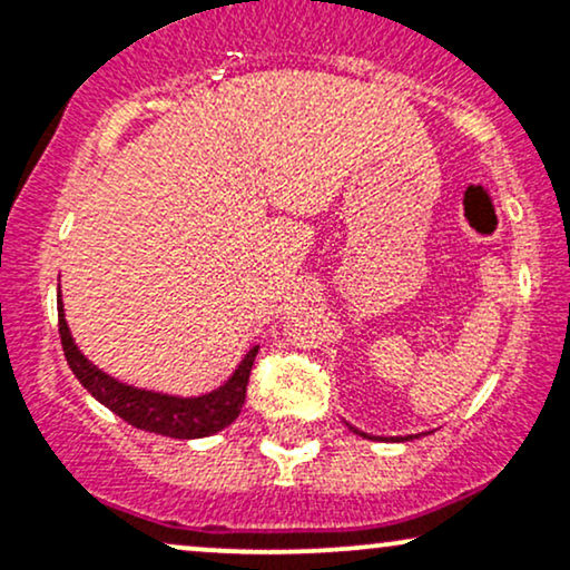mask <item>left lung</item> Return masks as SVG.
Instances as JSON below:
<instances>
[{
    "mask_svg": "<svg viewBox=\"0 0 570 570\" xmlns=\"http://www.w3.org/2000/svg\"><path fill=\"white\" fill-rule=\"evenodd\" d=\"M407 440H410V436H407Z\"/></svg>",
    "mask_w": 570,
    "mask_h": 570,
    "instance_id": "8db88e82",
    "label": "left lung"
}]
</instances>
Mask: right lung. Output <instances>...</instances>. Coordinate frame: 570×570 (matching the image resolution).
I'll list each match as a JSON object with an SVG mask.
<instances>
[{
    "label": "right lung",
    "mask_w": 570,
    "mask_h": 570,
    "mask_svg": "<svg viewBox=\"0 0 570 570\" xmlns=\"http://www.w3.org/2000/svg\"><path fill=\"white\" fill-rule=\"evenodd\" d=\"M58 335H61L63 356H67L75 377L104 407L112 410L115 415H120L130 426L153 431V434L174 436V440H200V436H212L230 426L235 417L240 415V407H244L248 375H252L254 358H257L259 351V345H254L244 356V362L238 364V370L217 391L181 399L134 389V385L115 381L107 372L98 370L96 364H90L75 345V340H71L69 324L63 318L61 292H58Z\"/></svg>",
    "instance_id": "1"
}]
</instances>
